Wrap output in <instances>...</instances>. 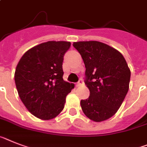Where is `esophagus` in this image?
<instances>
[{
	"label": "esophagus",
	"instance_id": "1",
	"mask_svg": "<svg viewBox=\"0 0 147 147\" xmlns=\"http://www.w3.org/2000/svg\"><path fill=\"white\" fill-rule=\"evenodd\" d=\"M82 84H83V81L81 79H80L79 81L76 84V87H80V86H81Z\"/></svg>",
	"mask_w": 147,
	"mask_h": 147
}]
</instances>
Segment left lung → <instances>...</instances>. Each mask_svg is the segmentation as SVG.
Returning a JSON list of instances; mask_svg holds the SVG:
<instances>
[{"label":"left lung","mask_w":147,"mask_h":147,"mask_svg":"<svg viewBox=\"0 0 147 147\" xmlns=\"http://www.w3.org/2000/svg\"><path fill=\"white\" fill-rule=\"evenodd\" d=\"M81 55L84 81L90 96L81 101L84 113L94 122L113 117L129 91L131 71L124 57L113 47L98 41L73 43Z\"/></svg>","instance_id":"obj_1"}]
</instances>
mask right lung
<instances>
[{"label":"right lung","mask_w":147,"mask_h":147,"mask_svg":"<svg viewBox=\"0 0 147 147\" xmlns=\"http://www.w3.org/2000/svg\"><path fill=\"white\" fill-rule=\"evenodd\" d=\"M70 45L65 41L41 43L27 51L17 65L15 83L18 96L27 109L39 119L56 117L75 87L63 79V56Z\"/></svg>","instance_id":"1"}]
</instances>
